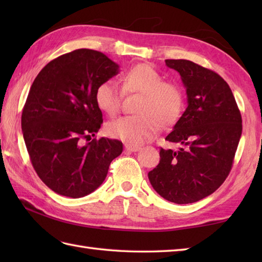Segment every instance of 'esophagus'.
<instances>
[{
  "instance_id": "obj_1",
  "label": "esophagus",
  "mask_w": 262,
  "mask_h": 262,
  "mask_svg": "<svg viewBox=\"0 0 262 262\" xmlns=\"http://www.w3.org/2000/svg\"><path fill=\"white\" fill-rule=\"evenodd\" d=\"M125 148L126 151H129V152H138L142 147L138 145H130V144H127V145H125Z\"/></svg>"
}]
</instances>
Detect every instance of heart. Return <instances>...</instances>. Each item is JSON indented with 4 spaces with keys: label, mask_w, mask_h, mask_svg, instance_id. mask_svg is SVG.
I'll return each mask as SVG.
<instances>
[{
    "label": "heart",
    "mask_w": 262,
    "mask_h": 262,
    "mask_svg": "<svg viewBox=\"0 0 262 262\" xmlns=\"http://www.w3.org/2000/svg\"><path fill=\"white\" fill-rule=\"evenodd\" d=\"M122 91L140 93L135 116H122L111 121L107 133L132 145L151 140L161 126H168L179 118L183 108V92L173 82L163 81L160 72L148 64H137L121 76ZM114 81L107 80L97 86L94 98L98 107L108 115L119 110L124 93Z\"/></svg>",
    "instance_id": "obj_1"
}]
</instances>
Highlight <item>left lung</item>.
Here are the masks:
<instances>
[{"instance_id": "1", "label": "left lung", "mask_w": 262, "mask_h": 262, "mask_svg": "<svg viewBox=\"0 0 262 262\" xmlns=\"http://www.w3.org/2000/svg\"><path fill=\"white\" fill-rule=\"evenodd\" d=\"M186 88L187 108L165 140L182 145L160 149L148 179L161 197L191 204L221 187L232 169L242 134V118L229 84L191 60L166 59Z\"/></svg>"}]
</instances>
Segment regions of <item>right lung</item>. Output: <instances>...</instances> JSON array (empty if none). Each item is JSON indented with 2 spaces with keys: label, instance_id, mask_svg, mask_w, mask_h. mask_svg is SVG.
Returning a JSON list of instances; mask_svg holds the SVG:
<instances>
[{
  "label": "right lung",
  "instance_id": "1",
  "mask_svg": "<svg viewBox=\"0 0 262 262\" xmlns=\"http://www.w3.org/2000/svg\"><path fill=\"white\" fill-rule=\"evenodd\" d=\"M119 73V65L92 49L53 59L33 81L21 128L38 177L58 194L81 198L102 185L122 143L101 137L86 144L102 124L97 86Z\"/></svg>",
  "mask_w": 262,
  "mask_h": 262
}]
</instances>
